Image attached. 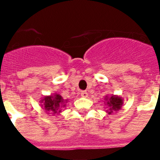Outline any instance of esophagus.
<instances>
[{
	"label": "esophagus",
	"instance_id": "esophagus-1",
	"mask_svg": "<svg viewBox=\"0 0 160 160\" xmlns=\"http://www.w3.org/2000/svg\"><path fill=\"white\" fill-rule=\"evenodd\" d=\"M80 95L82 96V97H87V95H88V93L86 92V91H80Z\"/></svg>",
	"mask_w": 160,
	"mask_h": 160
}]
</instances>
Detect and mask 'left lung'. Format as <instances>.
Returning a JSON list of instances; mask_svg holds the SVG:
<instances>
[{"mask_svg": "<svg viewBox=\"0 0 160 160\" xmlns=\"http://www.w3.org/2000/svg\"><path fill=\"white\" fill-rule=\"evenodd\" d=\"M108 100V99H106ZM123 104L121 98L118 97V96H111L109 98L108 101H107V105L109 107V114H111L114 110H118L121 108V105Z\"/></svg>", "mask_w": 160, "mask_h": 160, "instance_id": "obj_1", "label": "left lung"}]
</instances>
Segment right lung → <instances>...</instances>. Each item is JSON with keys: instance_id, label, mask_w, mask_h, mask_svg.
<instances>
[{"instance_id": "obj_1", "label": "right lung", "mask_w": 160, "mask_h": 160, "mask_svg": "<svg viewBox=\"0 0 160 160\" xmlns=\"http://www.w3.org/2000/svg\"><path fill=\"white\" fill-rule=\"evenodd\" d=\"M44 102L45 109L47 111L53 112V114H56L60 112V108L65 106V100H63V98L60 95H51L46 96L41 100Z\"/></svg>"}]
</instances>
